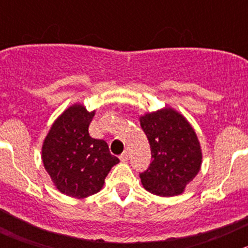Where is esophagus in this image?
Wrapping results in <instances>:
<instances>
[{"instance_id":"esophagus-1","label":"esophagus","mask_w":248,"mask_h":248,"mask_svg":"<svg viewBox=\"0 0 248 248\" xmlns=\"http://www.w3.org/2000/svg\"><path fill=\"white\" fill-rule=\"evenodd\" d=\"M120 159H121V162H127V161H128V154H127V152L124 151V154H122L121 156H120Z\"/></svg>"}]
</instances>
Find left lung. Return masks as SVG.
<instances>
[{"instance_id": "left-lung-1", "label": "left lung", "mask_w": 248, "mask_h": 248, "mask_svg": "<svg viewBox=\"0 0 248 248\" xmlns=\"http://www.w3.org/2000/svg\"><path fill=\"white\" fill-rule=\"evenodd\" d=\"M151 149V163L140 179L145 189L161 197L181 194L202 166L198 138L186 119L171 108L140 117Z\"/></svg>"}]
</instances>
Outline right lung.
Returning <instances> with one entry per match:
<instances>
[{
    "instance_id": "add662e5",
    "label": "right lung",
    "mask_w": 248,
    "mask_h": 248,
    "mask_svg": "<svg viewBox=\"0 0 248 248\" xmlns=\"http://www.w3.org/2000/svg\"><path fill=\"white\" fill-rule=\"evenodd\" d=\"M93 116L94 111L74 104L54 122L42 147L43 164L56 188L73 198L101 191L111 167L120 162L103 139L89 134Z\"/></svg>"
}]
</instances>
